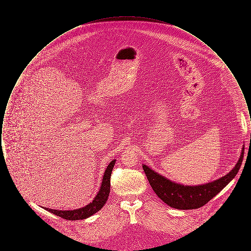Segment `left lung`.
I'll use <instances>...</instances> for the list:
<instances>
[{"mask_svg": "<svg viewBox=\"0 0 251 251\" xmlns=\"http://www.w3.org/2000/svg\"><path fill=\"white\" fill-rule=\"evenodd\" d=\"M244 147L237 164L227 175L201 185H183L174 182L143 165L145 174L156 195L168 206L178 210H191L204 206L221 191L238 173L244 158Z\"/></svg>", "mask_w": 251, "mask_h": 251, "instance_id": "left-lung-1", "label": "left lung"}]
</instances>
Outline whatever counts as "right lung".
Returning a JSON list of instances; mask_svg holds the SVG:
<instances>
[{
    "label": "right lung",
    "instance_id": "right-lung-1",
    "mask_svg": "<svg viewBox=\"0 0 251 251\" xmlns=\"http://www.w3.org/2000/svg\"><path fill=\"white\" fill-rule=\"evenodd\" d=\"M116 160H113L106 167L105 172L103 174V178L101 181L100 188L98 192L97 196L92 201V202L87 204L83 208L76 209V210H71V211H61V210H53L44 208L50 213L53 215L60 216L67 220H80V219H85L91 215H94L97 212H99L105 202L107 201L109 193H110V179H111V173L113 170V167L115 166Z\"/></svg>",
    "mask_w": 251,
    "mask_h": 251
}]
</instances>
